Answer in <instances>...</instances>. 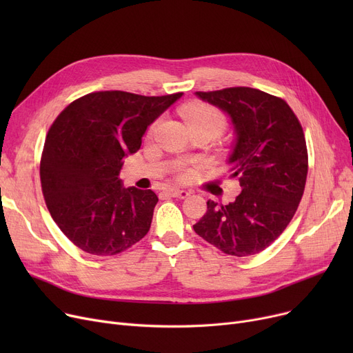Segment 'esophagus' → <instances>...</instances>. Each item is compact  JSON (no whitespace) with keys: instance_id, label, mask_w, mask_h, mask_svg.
Segmentation results:
<instances>
[{"instance_id":"34e87169","label":"esophagus","mask_w":353,"mask_h":353,"mask_svg":"<svg viewBox=\"0 0 353 353\" xmlns=\"http://www.w3.org/2000/svg\"><path fill=\"white\" fill-rule=\"evenodd\" d=\"M167 193H169L172 197H177V199H186L190 194L189 192L180 190V189H169L167 190Z\"/></svg>"}]
</instances>
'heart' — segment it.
Segmentation results:
<instances>
[{
    "instance_id": "1",
    "label": "heart",
    "mask_w": 353,
    "mask_h": 353,
    "mask_svg": "<svg viewBox=\"0 0 353 353\" xmlns=\"http://www.w3.org/2000/svg\"><path fill=\"white\" fill-rule=\"evenodd\" d=\"M181 116L189 125V128L194 127H210L216 132L223 127L225 119L220 111L205 103H189L181 108ZM189 170L183 172V177L189 176Z\"/></svg>"
}]
</instances>
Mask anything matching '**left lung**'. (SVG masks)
Wrapping results in <instances>:
<instances>
[{
    "instance_id": "1",
    "label": "left lung",
    "mask_w": 353,
    "mask_h": 353,
    "mask_svg": "<svg viewBox=\"0 0 353 353\" xmlns=\"http://www.w3.org/2000/svg\"><path fill=\"white\" fill-rule=\"evenodd\" d=\"M223 110L234 128L228 160L232 177L242 188L234 201L209 200L194 232L226 254H256L279 237L303 196L307 150L303 128L289 104L250 87L196 91Z\"/></svg>"
}]
</instances>
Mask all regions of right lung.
I'll return each mask as SVG.
<instances>
[{
    "instance_id": "1",
    "label": "right lung",
    "mask_w": 353,
    "mask_h": 353,
    "mask_svg": "<svg viewBox=\"0 0 353 353\" xmlns=\"http://www.w3.org/2000/svg\"><path fill=\"white\" fill-rule=\"evenodd\" d=\"M181 96L90 92L54 120L40 163L41 189L52 220L77 248L113 256L150 230L159 197L124 188L119 174L147 127Z\"/></svg>"
}]
</instances>
